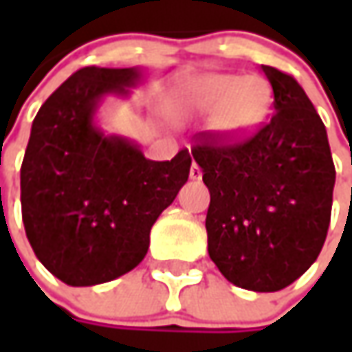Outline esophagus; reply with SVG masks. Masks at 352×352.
Wrapping results in <instances>:
<instances>
[{"label":"esophagus","instance_id":"1","mask_svg":"<svg viewBox=\"0 0 352 352\" xmlns=\"http://www.w3.org/2000/svg\"><path fill=\"white\" fill-rule=\"evenodd\" d=\"M190 178L192 180H201V168L197 166L196 162H192V166H190Z\"/></svg>","mask_w":352,"mask_h":352}]
</instances>
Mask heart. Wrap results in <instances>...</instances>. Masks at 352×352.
Instances as JSON below:
<instances>
[{
    "label": "heart",
    "mask_w": 352,
    "mask_h": 352,
    "mask_svg": "<svg viewBox=\"0 0 352 352\" xmlns=\"http://www.w3.org/2000/svg\"><path fill=\"white\" fill-rule=\"evenodd\" d=\"M184 103L197 113H213V131L225 141L249 137L268 111L270 91L258 76L211 74L192 84Z\"/></svg>",
    "instance_id": "heart-1"
}]
</instances>
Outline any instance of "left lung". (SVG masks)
Segmentation results:
<instances>
[{"label":"left lung","mask_w":352,"mask_h":352,"mask_svg":"<svg viewBox=\"0 0 352 352\" xmlns=\"http://www.w3.org/2000/svg\"><path fill=\"white\" fill-rule=\"evenodd\" d=\"M274 113L252 137L227 142L201 133L192 156L210 190V258L252 292L290 286L316 263L331 221L335 166L327 131L304 88L261 66Z\"/></svg>","instance_id":"obj_1"}]
</instances>
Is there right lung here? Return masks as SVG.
I'll use <instances>...</instances> for the list:
<instances>
[{
  "label": "right lung",
  "instance_id": "right-lung-1",
  "mask_svg": "<svg viewBox=\"0 0 352 352\" xmlns=\"http://www.w3.org/2000/svg\"><path fill=\"white\" fill-rule=\"evenodd\" d=\"M141 68L86 66L34 117L21 166L27 239L50 274L68 286H96L141 263L151 227L188 182L192 156L148 160L139 144L96 123L107 96L127 98Z\"/></svg>",
  "mask_w": 352,
  "mask_h": 352
}]
</instances>
